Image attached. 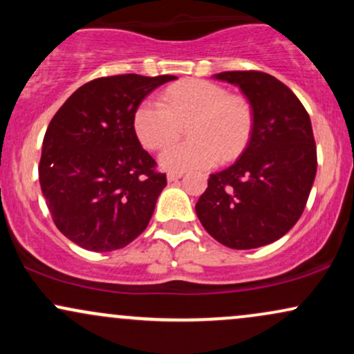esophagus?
I'll use <instances>...</instances> for the list:
<instances>
[{
  "instance_id": "34e87169",
  "label": "esophagus",
  "mask_w": 354,
  "mask_h": 354,
  "mask_svg": "<svg viewBox=\"0 0 354 354\" xmlns=\"http://www.w3.org/2000/svg\"><path fill=\"white\" fill-rule=\"evenodd\" d=\"M180 178H183V173H169L168 176H166V180H168V183H173L180 180Z\"/></svg>"
}]
</instances>
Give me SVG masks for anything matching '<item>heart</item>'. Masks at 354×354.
Returning a JSON list of instances; mask_svg holds the SVG:
<instances>
[{
  "mask_svg": "<svg viewBox=\"0 0 354 354\" xmlns=\"http://www.w3.org/2000/svg\"><path fill=\"white\" fill-rule=\"evenodd\" d=\"M189 124L186 144L168 147L158 158L166 171L208 169L221 160H233L245 149L253 128V113L245 100L230 96L219 84L188 80L165 91V103L145 100L136 108L133 126L138 140L149 149H161Z\"/></svg>",
  "mask_w": 354,
  "mask_h": 354,
  "instance_id": "1",
  "label": "heart"
}]
</instances>
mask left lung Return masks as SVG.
<instances>
[{
    "instance_id": "obj_1",
    "label": "left lung",
    "mask_w": 354,
    "mask_h": 354,
    "mask_svg": "<svg viewBox=\"0 0 354 354\" xmlns=\"http://www.w3.org/2000/svg\"><path fill=\"white\" fill-rule=\"evenodd\" d=\"M241 89L253 113L250 143L230 168L211 174L196 203L205 230L221 245H270L296 225L316 176L311 120L286 84L261 71L213 75Z\"/></svg>"
}]
</instances>
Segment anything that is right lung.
Listing matches in <instances>:
<instances>
[{
    "label": "right lung",
    "instance_id": "1",
    "mask_svg": "<svg viewBox=\"0 0 354 354\" xmlns=\"http://www.w3.org/2000/svg\"><path fill=\"white\" fill-rule=\"evenodd\" d=\"M176 76L120 75L76 89L43 140L39 185L56 228L84 250L104 253L136 239L153 216L166 176L141 148L136 108Z\"/></svg>",
    "mask_w": 354,
    "mask_h": 354
}]
</instances>
